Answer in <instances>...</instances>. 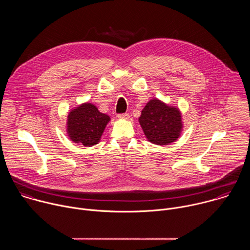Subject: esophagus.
Listing matches in <instances>:
<instances>
[{
    "label": "esophagus",
    "instance_id": "1",
    "mask_svg": "<svg viewBox=\"0 0 250 250\" xmlns=\"http://www.w3.org/2000/svg\"><path fill=\"white\" fill-rule=\"evenodd\" d=\"M118 118L121 119V120H128V119H129V115L126 114V113H125V114H120V115H118Z\"/></svg>",
    "mask_w": 250,
    "mask_h": 250
}]
</instances>
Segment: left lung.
I'll use <instances>...</instances> for the list:
<instances>
[{"label": "left lung", "instance_id": "left-lung-1", "mask_svg": "<svg viewBox=\"0 0 250 250\" xmlns=\"http://www.w3.org/2000/svg\"><path fill=\"white\" fill-rule=\"evenodd\" d=\"M138 123L147 140L157 146L172 144L180 137L183 129L180 110L156 98L146 104Z\"/></svg>", "mask_w": 250, "mask_h": 250}]
</instances>
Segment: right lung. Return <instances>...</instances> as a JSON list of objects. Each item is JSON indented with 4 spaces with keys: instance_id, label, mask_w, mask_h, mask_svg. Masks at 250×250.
Wrapping results in <instances>:
<instances>
[{
    "instance_id": "obj_1",
    "label": "right lung",
    "mask_w": 250,
    "mask_h": 250,
    "mask_svg": "<svg viewBox=\"0 0 250 250\" xmlns=\"http://www.w3.org/2000/svg\"><path fill=\"white\" fill-rule=\"evenodd\" d=\"M110 121L111 118L101 113L95 104L83 103L69 112L66 131L70 140L90 147L99 144Z\"/></svg>"
}]
</instances>
